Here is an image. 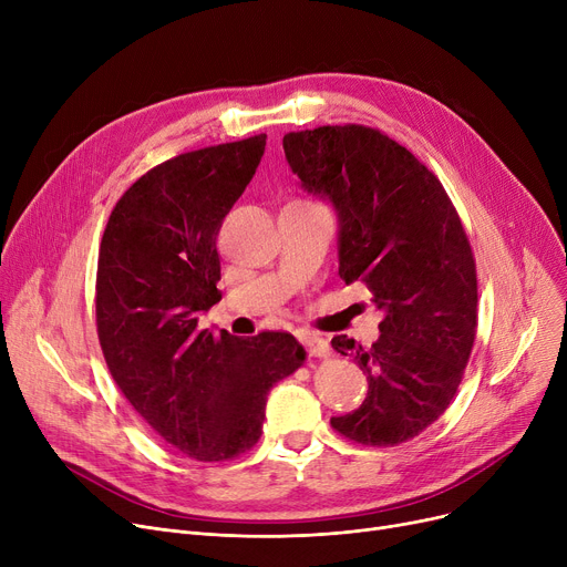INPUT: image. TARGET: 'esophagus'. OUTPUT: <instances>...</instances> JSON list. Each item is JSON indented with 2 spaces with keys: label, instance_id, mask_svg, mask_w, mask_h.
Here are the masks:
<instances>
[{
  "label": "esophagus",
  "instance_id": "1",
  "mask_svg": "<svg viewBox=\"0 0 567 567\" xmlns=\"http://www.w3.org/2000/svg\"><path fill=\"white\" fill-rule=\"evenodd\" d=\"M299 340L303 342V347L308 349V353L310 355H329V351H331V347H329V342H326L321 336H317V333H308V331H303V333H299Z\"/></svg>",
  "mask_w": 567,
  "mask_h": 567
}]
</instances>
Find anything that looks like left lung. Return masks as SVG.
Listing matches in <instances>:
<instances>
[{
	"mask_svg": "<svg viewBox=\"0 0 567 567\" xmlns=\"http://www.w3.org/2000/svg\"><path fill=\"white\" fill-rule=\"evenodd\" d=\"M282 146L301 186L336 208L340 278L363 280L383 312L372 347L331 340L368 374L363 404L331 425L363 445L404 443L449 409L475 340L478 280L460 216L439 178L374 128L321 126Z\"/></svg>",
	"mask_w": 567,
	"mask_h": 567,
	"instance_id": "1",
	"label": "left lung"
}]
</instances>
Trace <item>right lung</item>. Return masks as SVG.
<instances>
[{"label":"right lung","mask_w":567,"mask_h":567,"mask_svg":"<svg viewBox=\"0 0 567 567\" xmlns=\"http://www.w3.org/2000/svg\"><path fill=\"white\" fill-rule=\"evenodd\" d=\"M266 135L206 146L148 169L112 208L99 255L105 363L176 451L223 462L259 441L266 395L306 361L289 333L197 329L223 293L216 236L264 156Z\"/></svg>","instance_id":"obj_1"}]
</instances>
